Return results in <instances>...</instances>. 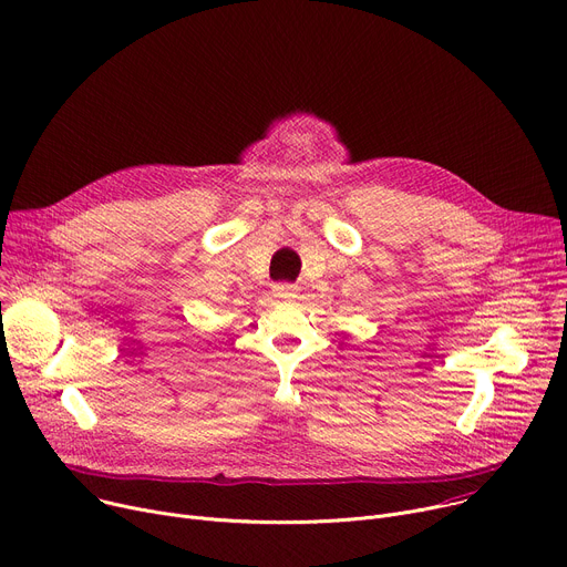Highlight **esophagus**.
Masks as SVG:
<instances>
[{"label":"esophagus","instance_id":"1","mask_svg":"<svg viewBox=\"0 0 567 567\" xmlns=\"http://www.w3.org/2000/svg\"><path fill=\"white\" fill-rule=\"evenodd\" d=\"M298 293H300V289L296 285H276L274 287V296L280 298V300H287V302L296 300Z\"/></svg>","mask_w":567,"mask_h":567}]
</instances>
